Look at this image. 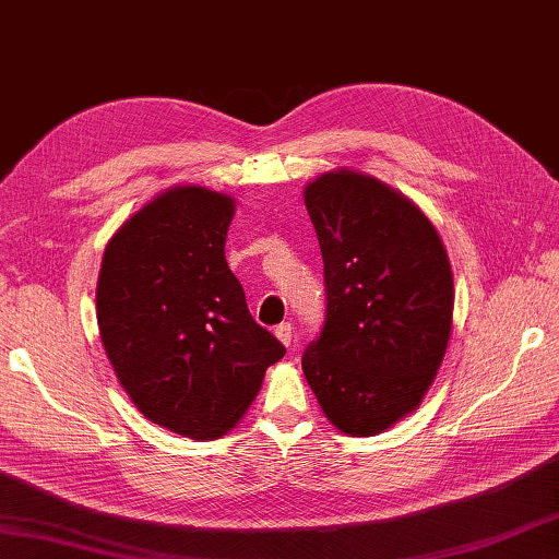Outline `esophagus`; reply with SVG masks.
Masks as SVG:
<instances>
[{
  "mask_svg": "<svg viewBox=\"0 0 559 559\" xmlns=\"http://www.w3.org/2000/svg\"><path fill=\"white\" fill-rule=\"evenodd\" d=\"M274 333H276V338H278L283 345H290V343H293V326H290V323H278Z\"/></svg>",
  "mask_w": 559,
  "mask_h": 559,
  "instance_id": "esophagus-1",
  "label": "esophagus"
}]
</instances>
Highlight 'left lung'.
<instances>
[{
  "label": "left lung",
  "instance_id": "1",
  "mask_svg": "<svg viewBox=\"0 0 559 559\" xmlns=\"http://www.w3.org/2000/svg\"><path fill=\"white\" fill-rule=\"evenodd\" d=\"M305 204L326 317L302 371L341 431L381 433L417 409L443 361L455 305L445 248L417 206L371 176H321Z\"/></svg>",
  "mask_w": 559,
  "mask_h": 559
}]
</instances>
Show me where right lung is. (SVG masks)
<instances>
[{
    "instance_id": "add662e5",
    "label": "right lung",
    "mask_w": 559,
    "mask_h": 559,
    "mask_svg": "<svg viewBox=\"0 0 559 559\" xmlns=\"http://www.w3.org/2000/svg\"><path fill=\"white\" fill-rule=\"evenodd\" d=\"M233 200L174 188L128 218L104 250L102 345L135 407L188 438L236 426L285 347L252 319L224 245Z\"/></svg>"
}]
</instances>
